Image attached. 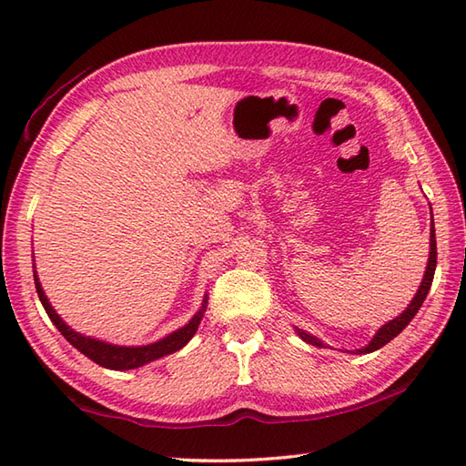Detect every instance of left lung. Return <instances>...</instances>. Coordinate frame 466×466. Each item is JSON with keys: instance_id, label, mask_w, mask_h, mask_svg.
Listing matches in <instances>:
<instances>
[{"instance_id": "1", "label": "left lung", "mask_w": 466, "mask_h": 466, "mask_svg": "<svg viewBox=\"0 0 466 466\" xmlns=\"http://www.w3.org/2000/svg\"><path fill=\"white\" fill-rule=\"evenodd\" d=\"M434 270H437V238H434V224L431 228V254H429V266H427V272H424V279L420 282V289L417 292V296H414L412 302L409 304V309L404 310L400 316H397V319L390 320L389 324H384L382 329L374 334V339L370 340L369 346H364V349H360L359 352L360 354H366V352H374L379 350L380 346L389 344L394 336H399L404 329H407L409 322L417 316V312L420 310V306L424 302V299H427V294L431 290V284H432V279H434ZM299 334L302 336V340H306L312 346H322V342L316 339V336H310L306 334L302 330H299Z\"/></svg>"}]
</instances>
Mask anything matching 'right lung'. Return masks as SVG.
<instances>
[{"label":"right lung","instance_id":"add662e5","mask_svg":"<svg viewBox=\"0 0 466 466\" xmlns=\"http://www.w3.org/2000/svg\"><path fill=\"white\" fill-rule=\"evenodd\" d=\"M34 280H35V290H37L39 300H42L47 316L56 324V329L64 334V339L69 344H74L77 350H80L82 354H86L87 359L94 360L96 364L104 366V369H112V370L137 369V366H144V364L152 362L156 359H162V356H167V354H172L176 350H180L182 346H186L187 340H190L192 336L196 334L198 324H200L202 314L206 310V300H204L202 310L198 312L194 319L184 326V329L172 332L170 336H166V339L160 340V342H154V344H147V346H134V349H127V346H114V344L100 342V340H96V339H87V336H82V334L74 332L56 314V310L52 309V304L47 302L46 294L42 290V284H39L35 274H34Z\"/></svg>","mask_w":466,"mask_h":466}]
</instances>
